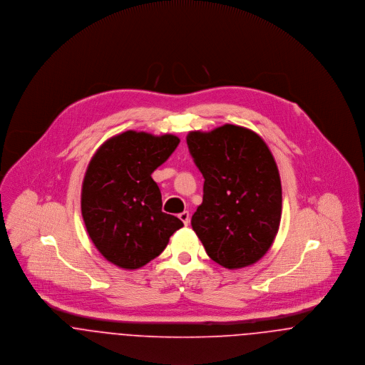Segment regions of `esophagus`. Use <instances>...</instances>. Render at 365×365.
Returning a JSON list of instances; mask_svg holds the SVG:
<instances>
[{
    "label": "esophagus",
    "mask_w": 365,
    "mask_h": 365,
    "mask_svg": "<svg viewBox=\"0 0 365 365\" xmlns=\"http://www.w3.org/2000/svg\"><path fill=\"white\" fill-rule=\"evenodd\" d=\"M179 218L182 220V222H183L185 225H189V224H190V214H189V211L180 212V214H179Z\"/></svg>",
    "instance_id": "obj_1"
}]
</instances>
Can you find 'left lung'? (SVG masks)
I'll list each match as a JSON object with an SVG mask.
<instances>
[{
  "label": "left lung",
  "instance_id": "obj_1",
  "mask_svg": "<svg viewBox=\"0 0 365 365\" xmlns=\"http://www.w3.org/2000/svg\"><path fill=\"white\" fill-rule=\"evenodd\" d=\"M186 141L204 178L193 231L222 267L256 263L270 249L282 220L280 173L267 144L234 124L190 131Z\"/></svg>",
  "mask_w": 365,
  "mask_h": 365
}]
</instances>
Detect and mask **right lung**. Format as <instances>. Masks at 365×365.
<instances>
[{"label": "right lung", "mask_w": 365, "mask_h": 365, "mask_svg": "<svg viewBox=\"0 0 365 365\" xmlns=\"http://www.w3.org/2000/svg\"><path fill=\"white\" fill-rule=\"evenodd\" d=\"M173 134L124 131L105 141L86 168L81 212L96 249L110 263L140 269L163 253L183 222L163 211L151 173L176 150Z\"/></svg>", "instance_id": "obj_1"}]
</instances>
